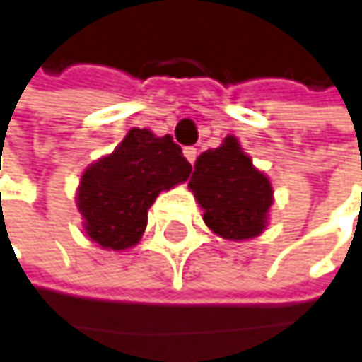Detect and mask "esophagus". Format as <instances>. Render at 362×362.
I'll return each instance as SVG.
<instances>
[{"instance_id":"obj_1","label":"esophagus","mask_w":362,"mask_h":362,"mask_svg":"<svg viewBox=\"0 0 362 362\" xmlns=\"http://www.w3.org/2000/svg\"><path fill=\"white\" fill-rule=\"evenodd\" d=\"M184 157L190 161V163H194L197 161V148L194 147H186L184 148Z\"/></svg>"}]
</instances>
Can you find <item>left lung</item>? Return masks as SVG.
Segmentation results:
<instances>
[{
  "instance_id": "1",
  "label": "left lung",
  "mask_w": 362,
  "mask_h": 362,
  "mask_svg": "<svg viewBox=\"0 0 362 362\" xmlns=\"http://www.w3.org/2000/svg\"><path fill=\"white\" fill-rule=\"evenodd\" d=\"M209 230L228 240L255 238L265 230L274 203L272 182L259 172L234 136L199 155L188 182Z\"/></svg>"
}]
</instances>
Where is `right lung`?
Segmentation results:
<instances>
[{
  "label": "right lung",
  "instance_id": "right-lung-1",
  "mask_svg": "<svg viewBox=\"0 0 362 362\" xmlns=\"http://www.w3.org/2000/svg\"><path fill=\"white\" fill-rule=\"evenodd\" d=\"M190 172L170 134L132 128L114 153L84 170L76 199L86 236L112 250L134 247L157 194L188 180Z\"/></svg>",
  "mask_w": 362,
  "mask_h": 362
}]
</instances>
